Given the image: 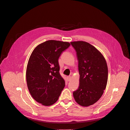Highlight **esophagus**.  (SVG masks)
<instances>
[{
    "mask_svg": "<svg viewBox=\"0 0 130 130\" xmlns=\"http://www.w3.org/2000/svg\"><path fill=\"white\" fill-rule=\"evenodd\" d=\"M67 79L68 81H70V80H71V77L70 76H68L67 77Z\"/></svg>",
    "mask_w": 130,
    "mask_h": 130,
    "instance_id": "34e87169",
    "label": "esophagus"
}]
</instances>
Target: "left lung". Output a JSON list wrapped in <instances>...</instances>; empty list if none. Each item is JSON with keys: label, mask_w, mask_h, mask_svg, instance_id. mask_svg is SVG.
Masks as SVG:
<instances>
[{"label": "left lung", "mask_w": 130, "mask_h": 130, "mask_svg": "<svg viewBox=\"0 0 130 130\" xmlns=\"http://www.w3.org/2000/svg\"><path fill=\"white\" fill-rule=\"evenodd\" d=\"M75 49L80 74L79 88L73 92L80 105L88 106L102 96L108 78V68L102 54L92 45L83 41L70 43Z\"/></svg>", "instance_id": "left-lung-1"}]
</instances>
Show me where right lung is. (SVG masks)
I'll return each instance as SVG.
<instances>
[{
  "instance_id": "right-lung-1",
  "label": "right lung",
  "mask_w": 130,
  "mask_h": 130,
  "mask_svg": "<svg viewBox=\"0 0 130 130\" xmlns=\"http://www.w3.org/2000/svg\"><path fill=\"white\" fill-rule=\"evenodd\" d=\"M70 45L68 42L47 41L37 46L29 58L26 70L28 88L33 99L44 105L56 102L65 87L58 60Z\"/></svg>"
}]
</instances>
